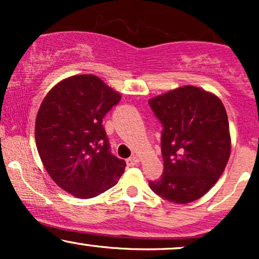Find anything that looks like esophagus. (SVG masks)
Returning a JSON list of instances; mask_svg holds the SVG:
<instances>
[{"mask_svg": "<svg viewBox=\"0 0 259 259\" xmlns=\"http://www.w3.org/2000/svg\"><path fill=\"white\" fill-rule=\"evenodd\" d=\"M139 162H140V158L138 156H133V157H130V158L126 159V164L129 165V167H133V165L138 164Z\"/></svg>", "mask_w": 259, "mask_h": 259, "instance_id": "esophagus-1", "label": "esophagus"}]
</instances>
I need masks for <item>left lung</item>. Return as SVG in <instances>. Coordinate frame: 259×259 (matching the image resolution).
Here are the masks:
<instances>
[{"mask_svg":"<svg viewBox=\"0 0 259 259\" xmlns=\"http://www.w3.org/2000/svg\"><path fill=\"white\" fill-rule=\"evenodd\" d=\"M151 108L163 124L164 170L150 181L164 200L186 204L207 194L222 177L231 152L228 114L218 96L185 85L152 97Z\"/></svg>","mask_w":259,"mask_h":259,"instance_id":"obj_1","label":"left lung"}]
</instances>
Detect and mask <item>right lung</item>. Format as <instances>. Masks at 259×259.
I'll use <instances>...</instances> for the list:
<instances>
[{
  "instance_id": "obj_1",
  "label": "right lung",
  "mask_w": 259,
  "mask_h": 259,
  "mask_svg": "<svg viewBox=\"0 0 259 259\" xmlns=\"http://www.w3.org/2000/svg\"><path fill=\"white\" fill-rule=\"evenodd\" d=\"M121 99L99 76L65 78L47 92L35 121L38 156L51 179L74 197L92 198L118 183L125 160L109 152L102 119Z\"/></svg>"
}]
</instances>
